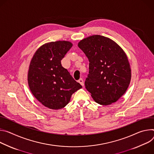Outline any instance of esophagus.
<instances>
[{
    "label": "esophagus",
    "mask_w": 154,
    "mask_h": 154,
    "mask_svg": "<svg viewBox=\"0 0 154 154\" xmlns=\"http://www.w3.org/2000/svg\"><path fill=\"white\" fill-rule=\"evenodd\" d=\"M78 82L79 83H80V84L81 85V86H84V81H83V79H82V78H80L79 80H78Z\"/></svg>",
    "instance_id": "1"
}]
</instances>
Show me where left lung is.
<instances>
[{
	"label": "left lung",
	"mask_w": 154,
	"mask_h": 154,
	"mask_svg": "<svg viewBox=\"0 0 154 154\" xmlns=\"http://www.w3.org/2000/svg\"><path fill=\"white\" fill-rule=\"evenodd\" d=\"M78 47L89 61L85 86L96 103H115L128 89L131 68L124 50L111 39L95 35L81 40Z\"/></svg>",
	"instance_id": "8db88e82"
}]
</instances>
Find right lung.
Returning <instances> with one entry per match:
<instances>
[{
  "label": "right lung",
  "mask_w": 154,
  "mask_h": 154,
  "mask_svg": "<svg viewBox=\"0 0 154 154\" xmlns=\"http://www.w3.org/2000/svg\"><path fill=\"white\" fill-rule=\"evenodd\" d=\"M72 46L67 41L46 43L37 50L30 61L27 75L30 90L49 109L64 108L72 94L82 88L61 64V60Z\"/></svg>",
  "instance_id": "obj_1"
}]
</instances>
